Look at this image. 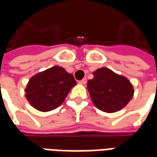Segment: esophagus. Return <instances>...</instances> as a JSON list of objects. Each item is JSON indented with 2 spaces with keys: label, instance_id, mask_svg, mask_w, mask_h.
<instances>
[{
  "label": "esophagus",
  "instance_id": "34e87169",
  "mask_svg": "<svg viewBox=\"0 0 157 157\" xmlns=\"http://www.w3.org/2000/svg\"><path fill=\"white\" fill-rule=\"evenodd\" d=\"M79 83H80V84H82V85H85L86 83V78L82 79V81H80V82H79Z\"/></svg>",
  "mask_w": 157,
  "mask_h": 157
}]
</instances>
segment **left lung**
<instances>
[{
    "mask_svg": "<svg viewBox=\"0 0 157 157\" xmlns=\"http://www.w3.org/2000/svg\"><path fill=\"white\" fill-rule=\"evenodd\" d=\"M87 90L94 105L101 111L114 113L124 109L134 96V87L125 76L102 67L92 73Z\"/></svg>",
    "mask_w": 157,
    "mask_h": 157,
    "instance_id": "obj_1",
    "label": "left lung"
}]
</instances>
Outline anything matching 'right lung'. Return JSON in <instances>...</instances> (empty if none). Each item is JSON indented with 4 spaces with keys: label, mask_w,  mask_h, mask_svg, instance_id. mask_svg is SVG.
Listing matches in <instances>:
<instances>
[{
    "label": "right lung",
    "mask_w": 157,
    "mask_h": 157,
    "mask_svg": "<svg viewBox=\"0 0 157 157\" xmlns=\"http://www.w3.org/2000/svg\"><path fill=\"white\" fill-rule=\"evenodd\" d=\"M75 85L72 74L61 66L55 65L30 78L25 89V97L35 109L48 112L61 105Z\"/></svg>",
    "instance_id": "obj_1"
}]
</instances>
